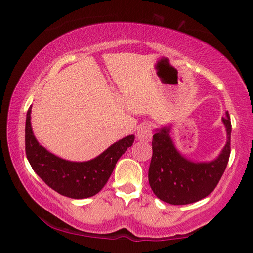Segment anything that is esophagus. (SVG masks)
<instances>
[{
	"label": "esophagus",
	"instance_id": "esophagus-1",
	"mask_svg": "<svg viewBox=\"0 0 253 253\" xmlns=\"http://www.w3.org/2000/svg\"><path fill=\"white\" fill-rule=\"evenodd\" d=\"M153 137V129L152 126L149 124H144L143 126H140L137 130V139L140 142L147 143L152 139Z\"/></svg>",
	"mask_w": 253,
	"mask_h": 253
}]
</instances>
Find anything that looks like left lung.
Instances as JSON below:
<instances>
[{
  "instance_id": "left-lung-1",
  "label": "left lung",
  "mask_w": 253,
  "mask_h": 253,
  "mask_svg": "<svg viewBox=\"0 0 253 253\" xmlns=\"http://www.w3.org/2000/svg\"><path fill=\"white\" fill-rule=\"evenodd\" d=\"M226 143L212 161H193L178 151L170 136L172 124L156 128L153 136V156L148 181L158 199L173 205L198 202L215 188L230 157L231 119L228 111L222 117Z\"/></svg>"
}]
</instances>
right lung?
<instances>
[{"label":"right lung","mask_w":253,"mask_h":253,"mask_svg":"<svg viewBox=\"0 0 253 253\" xmlns=\"http://www.w3.org/2000/svg\"><path fill=\"white\" fill-rule=\"evenodd\" d=\"M30 107L25 121L27 158L42 181L55 192L71 199H87L96 195L108 182L117 161L134 143L135 136L128 135L105 149L92 160L72 162L49 152L40 145L33 134Z\"/></svg>","instance_id":"right-lung-1"}]
</instances>
